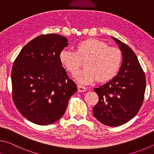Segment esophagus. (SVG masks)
I'll return each mask as SVG.
<instances>
[{"label":"esophagus","instance_id":"34e87169","mask_svg":"<svg viewBox=\"0 0 154 154\" xmlns=\"http://www.w3.org/2000/svg\"><path fill=\"white\" fill-rule=\"evenodd\" d=\"M86 90H87V88L85 87H83V86L81 85H78V91L79 92H85Z\"/></svg>","mask_w":154,"mask_h":154}]
</instances>
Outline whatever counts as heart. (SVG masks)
Listing matches in <instances>:
<instances>
[{
    "label": "heart",
    "mask_w": 154,
    "mask_h": 154,
    "mask_svg": "<svg viewBox=\"0 0 154 154\" xmlns=\"http://www.w3.org/2000/svg\"><path fill=\"white\" fill-rule=\"evenodd\" d=\"M76 51L62 50L59 61L63 67L74 74L85 59V68L74 75L82 84H89L97 79L105 82L112 79L117 74L122 63V55L118 48L108 47L106 42L97 39H88L76 46Z\"/></svg>",
    "instance_id": "heart-1"
}]
</instances>
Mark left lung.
Masks as SVG:
<instances>
[{"label": "left lung", "instance_id": "left-lung-1", "mask_svg": "<svg viewBox=\"0 0 154 154\" xmlns=\"http://www.w3.org/2000/svg\"><path fill=\"white\" fill-rule=\"evenodd\" d=\"M122 54V63L118 74L94 91L99 96L93 108V115L101 123L118 126L135 116L142 106L146 87L145 74L133 51L116 38Z\"/></svg>", "mask_w": 154, "mask_h": 154}]
</instances>
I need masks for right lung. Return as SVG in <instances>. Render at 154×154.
I'll list each match as a JSON object with an SVG mask.
<instances>
[{
  "label": "right lung",
  "mask_w": 154,
  "mask_h": 154,
  "mask_svg": "<svg viewBox=\"0 0 154 154\" xmlns=\"http://www.w3.org/2000/svg\"><path fill=\"white\" fill-rule=\"evenodd\" d=\"M67 41L61 35H40L25 45L13 63V100L21 114L36 125L57 121L77 91L59 61Z\"/></svg>",
  "instance_id": "right-lung-1"
}]
</instances>
